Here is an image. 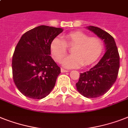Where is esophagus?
<instances>
[{"mask_svg": "<svg viewBox=\"0 0 128 128\" xmlns=\"http://www.w3.org/2000/svg\"><path fill=\"white\" fill-rule=\"evenodd\" d=\"M68 72V70H66L65 69L61 68V72H62V73H64V72Z\"/></svg>", "mask_w": 128, "mask_h": 128, "instance_id": "34e87169", "label": "esophagus"}]
</instances>
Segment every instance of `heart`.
<instances>
[{"instance_id":"heart-1","label":"heart","mask_w":128,"mask_h":128,"mask_svg":"<svg viewBox=\"0 0 128 128\" xmlns=\"http://www.w3.org/2000/svg\"><path fill=\"white\" fill-rule=\"evenodd\" d=\"M68 47L74 46L70 56L62 61L66 68H76L86 66L97 60L103 48L102 42L98 37H89L81 32H72L64 35V40L55 37L50 43V50L55 60L60 62L67 52Z\"/></svg>"}]
</instances>
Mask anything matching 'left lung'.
Instances as JSON below:
<instances>
[{
  "mask_svg": "<svg viewBox=\"0 0 128 128\" xmlns=\"http://www.w3.org/2000/svg\"><path fill=\"white\" fill-rule=\"evenodd\" d=\"M86 28L103 40L105 54L89 71L80 74L76 86L78 91L84 96L96 98L105 94L116 82L120 67V56L114 39L108 33L97 27Z\"/></svg>",
  "mask_w": 128,
  "mask_h": 128,
  "instance_id": "obj_1",
  "label": "left lung"
}]
</instances>
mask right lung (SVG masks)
I'll return each mask as SVG.
<instances>
[{
    "label": "right lung",
    "mask_w": 128,
    "mask_h": 128,
    "mask_svg": "<svg viewBox=\"0 0 128 128\" xmlns=\"http://www.w3.org/2000/svg\"><path fill=\"white\" fill-rule=\"evenodd\" d=\"M62 28L40 26L22 36L12 57L13 80L21 93L34 99L44 98L53 89L59 67L50 55V43Z\"/></svg>",
    "instance_id": "obj_1"
}]
</instances>
